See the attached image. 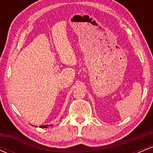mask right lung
I'll return each instance as SVG.
<instances>
[{"label": "right lung", "mask_w": 153, "mask_h": 153, "mask_svg": "<svg viewBox=\"0 0 153 153\" xmlns=\"http://www.w3.org/2000/svg\"><path fill=\"white\" fill-rule=\"evenodd\" d=\"M50 126H52V125H50ZM39 127H41V128H47V125H42V126H40Z\"/></svg>", "instance_id": "1"}]
</instances>
